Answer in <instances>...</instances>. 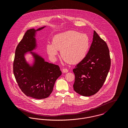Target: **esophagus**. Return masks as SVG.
Instances as JSON below:
<instances>
[{
    "label": "esophagus",
    "mask_w": 128,
    "mask_h": 128,
    "mask_svg": "<svg viewBox=\"0 0 128 128\" xmlns=\"http://www.w3.org/2000/svg\"><path fill=\"white\" fill-rule=\"evenodd\" d=\"M62 72L63 73H67V72H68V70H67L66 68H63L62 70Z\"/></svg>",
    "instance_id": "1"
}]
</instances>
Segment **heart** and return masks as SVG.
<instances>
[{
	"mask_svg": "<svg viewBox=\"0 0 128 128\" xmlns=\"http://www.w3.org/2000/svg\"><path fill=\"white\" fill-rule=\"evenodd\" d=\"M89 47L90 40L87 35L75 30H68L55 35L52 43L47 44L46 50L53 60H56L60 51L65 62L76 64L85 58Z\"/></svg>",
	"mask_w": 128,
	"mask_h": 128,
	"instance_id": "obj_1",
	"label": "heart"
}]
</instances>
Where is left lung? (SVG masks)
Here are the masks:
<instances>
[{
    "label": "left lung",
    "mask_w": 128,
    "mask_h": 128,
    "mask_svg": "<svg viewBox=\"0 0 128 128\" xmlns=\"http://www.w3.org/2000/svg\"><path fill=\"white\" fill-rule=\"evenodd\" d=\"M110 64L108 46L94 30L92 41L87 54L73 70L75 74L74 90L83 96L94 94L105 82Z\"/></svg>",
    "instance_id": "left-lung-1"
}]
</instances>
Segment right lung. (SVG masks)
<instances>
[{"mask_svg": "<svg viewBox=\"0 0 128 128\" xmlns=\"http://www.w3.org/2000/svg\"><path fill=\"white\" fill-rule=\"evenodd\" d=\"M46 26L28 30L15 51L13 72L22 91L26 96L36 99L48 98L52 93L56 79L61 75L59 66L46 62L37 53V32ZM28 54L33 58L30 64L25 58Z\"/></svg>", "mask_w": 128, "mask_h": 128, "instance_id": "1", "label": "right lung"}]
</instances>
